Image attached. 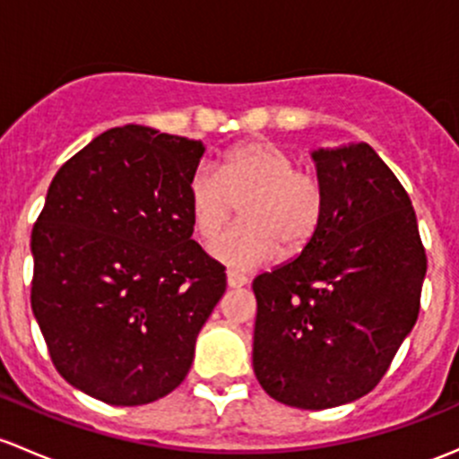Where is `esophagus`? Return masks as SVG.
Returning a JSON list of instances; mask_svg holds the SVG:
<instances>
[{"label": "esophagus", "mask_w": 459, "mask_h": 459, "mask_svg": "<svg viewBox=\"0 0 459 459\" xmlns=\"http://www.w3.org/2000/svg\"><path fill=\"white\" fill-rule=\"evenodd\" d=\"M226 283H229V288H242L248 283V277L235 273V270H229V273H226Z\"/></svg>", "instance_id": "esophagus-1"}]
</instances>
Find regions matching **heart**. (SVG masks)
<instances>
[{
	"mask_svg": "<svg viewBox=\"0 0 459 459\" xmlns=\"http://www.w3.org/2000/svg\"><path fill=\"white\" fill-rule=\"evenodd\" d=\"M189 211L193 230L202 239L242 209V224L221 233L209 253L238 270L257 268L303 253L321 229L325 189L310 169L299 167L288 149L268 141H250L229 149L217 169L200 165L191 173Z\"/></svg>",
	"mask_w": 459,
	"mask_h": 459,
	"instance_id": "b5f03b06",
	"label": "heart"
}]
</instances>
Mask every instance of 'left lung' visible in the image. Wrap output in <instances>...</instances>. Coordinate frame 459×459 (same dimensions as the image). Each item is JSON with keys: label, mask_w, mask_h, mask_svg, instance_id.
Here are the masks:
<instances>
[{"label": "left lung", "mask_w": 459, "mask_h": 459, "mask_svg": "<svg viewBox=\"0 0 459 459\" xmlns=\"http://www.w3.org/2000/svg\"><path fill=\"white\" fill-rule=\"evenodd\" d=\"M312 160L325 213L297 259L253 281V368L270 398L330 409L389 369L418 321L427 255L407 191L368 143Z\"/></svg>", "instance_id": "obj_1"}]
</instances>
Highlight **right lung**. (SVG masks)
I'll return each instance as SVG.
<instances>
[{
	"instance_id": "add662e5",
	"label": "right lung",
	"mask_w": 459,
	"mask_h": 459,
	"mask_svg": "<svg viewBox=\"0 0 459 459\" xmlns=\"http://www.w3.org/2000/svg\"><path fill=\"white\" fill-rule=\"evenodd\" d=\"M202 153L200 141L125 125L52 178L30 303L56 371L91 398L136 407L189 374L226 290L224 266L191 239L186 185Z\"/></svg>"
}]
</instances>
